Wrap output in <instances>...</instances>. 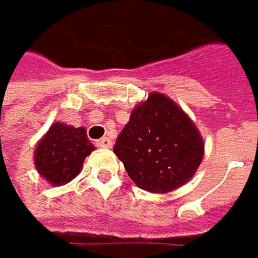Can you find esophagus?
<instances>
[{
  "label": "esophagus",
  "mask_w": 258,
  "mask_h": 258,
  "mask_svg": "<svg viewBox=\"0 0 258 258\" xmlns=\"http://www.w3.org/2000/svg\"><path fill=\"white\" fill-rule=\"evenodd\" d=\"M96 145L97 147H103V148H111L113 147V141L108 139V138H102V139L96 141Z\"/></svg>",
  "instance_id": "esophagus-1"
}]
</instances>
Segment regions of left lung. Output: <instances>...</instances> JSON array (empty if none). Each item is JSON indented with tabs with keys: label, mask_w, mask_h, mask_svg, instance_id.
Instances as JSON below:
<instances>
[{
	"label": "left lung",
	"mask_w": 258,
	"mask_h": 258,
	"mask_svg": "<svg viewBox=\"0 0 258 258\" xmlns=\"http://www.w3.org/2000/svg\"><path fill=\"white\" fill-rule=\"evenodd\" d=\"M113 152L142 190L167 194L192 179L204 156V142L172 99L152 93L135 106Z\"/></svg>",
	"instance_id": "obj_1"
}]
</instances>
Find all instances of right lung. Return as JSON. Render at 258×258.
Segmentation results:
<instances>
[{"label": "right lung", "instance_id": "right-lung-1", "mask_svg": "<svg viewBox=\"0 0 258 258\" xmlns=\"http://www.w3.org/2000/svg\"><path fill=\"white\" fill-rule=\"evenodd\" d=\"M93 150L94 145L86 138L83 126L55 122L37 144L34 162L49 184L63 185L80 173L85 158Z\"/></svg>", "mask_w": 258, "mask_h": 258}]
</instances>
